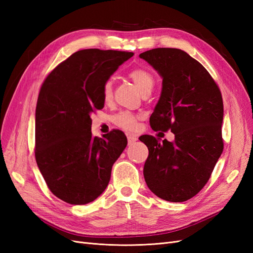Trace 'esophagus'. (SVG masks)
<instances>
[{
    "label": "esophagus",
    "mask_w": 253,
    "mask_h": 253,
    "mask_svg": "<svg viewBox=\"0 0 253 253\" xmlns=\"http://www.w3.org/2000/svg\"><path fill=\"white\" fill-rule=\"evenodd\" d=\"M135 141H137V137L134 135H128L127 136V142L128 144H133Z\"/></svg>",
    "instance_id": "esophagus-1"
}]
</instances>
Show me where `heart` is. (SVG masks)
I'll return each instance as SVG.
<instances>
[{
	"label": "heart",
	"instance_id": "1",
	"mask_svg": "<svg viewBox=\"0 0 253 253\" xmlns=\"http://www.w3.org/2000/svg\"><path fill=\"white\" fill-rule=\"evenodd\" d=\"M128 77L134 81L136 86L139 88L141 93L147 89H152L153 85H154V77L148 70H144V68H134L128 73ZM112 97L113 80L108 79L104 81L102 85V98L105 102H109L112 100ZM137 120H138V116L131 112H121L114 117L115 124L122 128L127 129V131H133L137 127Z\"/></svg>",
	"mask_w": 253,
	"mask_h": 253
}]
</instances>
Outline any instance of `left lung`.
I'll return each mask as SVG.
<instances>
[{"label":"left lung","mask_w":253,"mask_h":253,"mask_svg":"<svg viewBox=\"0 0 253 253\" xmlns=\"http://www.w3.org/2000/svg\"><path fill=\"white\" fill-rule=\"evenodd\" d=\"M139 57L163 78V88L150 125L171 129L174 141L144 135L149 149L143 176L149 189L168 202H186L209 180L224 149L220 90L206 68L178 48H154Z\"/></svg>","instance_id":"8db88e82"}]
</instances>
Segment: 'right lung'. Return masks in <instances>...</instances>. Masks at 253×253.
I'll return each mask as SVG.
<instances>
[{"instance_id":"obj_1","label":"right lung","mask_w":253,"mask_h":253,"mask_svg":"<svg viewBox=\"0 0 253 253\" xmlns=\"http://www.w3.org/2000/svg\"><path fill=\"white\" fill-rule=\"evenodd\" d=\"M134 55L98 48L76 51L43 82L36 109L38 168L53 195L85 205L102 194L126 149L124 132L91 135V114L104 106L102 85Z\"/></svg>"}]
</instances>
